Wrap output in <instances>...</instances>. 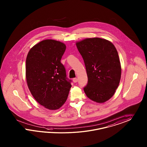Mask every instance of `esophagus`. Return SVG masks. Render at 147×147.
I'll return each instance as SVG.
<instances>
[{
  "mask_svg": "<svg viewBox=\"0 0 147 147\" xmlns=\"http://www.w3.org/2000/svg\"><path fill=\"white\" fill-rule=\"evenodd\" d=\"M73 81H74V82H78V79L76 78H74L73 79Z\"/></svg>",
  "mask_w": 147,
  "mask_h": 147,
  "instance_id": "esophagus-1",
  "label": "esophagus"
}]
</instances>
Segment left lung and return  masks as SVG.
<instances>
[{
	"label": "left lung",
	"mask_w": 147,
	"mask_h": 147,
	"mask_svg": "<svg viewBox=\"0 0 147 147\" xmlns=\"http://www.w3.org/2000/svg\"><path fill=\"white\" fill-rule=\"evenodd\" d=\"M77 48L86 67L88 82L84 90L96 102H104L113 96L119 85L121 66L116 49L111 42L90 38L77 42Z\"/></svg>",
	"instance_id": "8db88e82"
}]
</instances>
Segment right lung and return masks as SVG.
<instances>
[{"label": "right lung", "mask_w": 147, "mask_h": 147, "mask_svg": "<svg viewBox=\"0 0 147 147\" xmlns=\"http://www.w3.org/2000/svg\"><path fill=\"white\" fill-rule=\"evenodd\" d=\"M66 46L46 40L34 46L26 59V79L31 94L41 105L55 110L66 102L71 87L61 63Z\"/></svg>", "instance_id": "obj_1"}]
</instances>
